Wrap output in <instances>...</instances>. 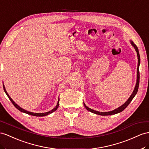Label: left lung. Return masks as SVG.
Here are the masks:
<instances>
[{"mask_svg": "<svg viewBox=\"0 0 149 149\" xmlns=\"http://www.w3.org/2000/svg\"><path fill=\"white\" fill-rule=\"evenodd\" d=\"M131 44L132 45V46L133 47L135 48V50L136 52L137 53V56H138V67H137V80H136V86L135 87V89L133 91V93L132 94V95L130 96V97H129L128 100H127V101H126V102L125 104H123L122 106H121L120 107L118 108L117 109L113 110V111H109V112H99L97 111H94V110L91 109L87 107V106L84 103V105L85 108L88 110V111L92 112L93 113H95L96 114H100V115H102V116H106V115H112V114H117L118 113H120L121 111H123V110L127 107L128 106V104L130 103V102L132 101V100L133 99V97H135V95L137 93V91H138L139 89V81H140V72H139V65H140V54H139V49L137 48V47L136 46V45L133 43V41H131Z\"/></svg>", "mask_w": 149, "mask_h": 149, "instance_id": "1", "label": "left lung"}]
</instances>
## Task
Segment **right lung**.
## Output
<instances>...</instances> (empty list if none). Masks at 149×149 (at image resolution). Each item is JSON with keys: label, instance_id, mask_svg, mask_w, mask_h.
<instances>
[{"label": "right lung", "instance_id": "obj_1", "mask_svg": "<svg viewBox=\"0 0 149 149\" xmlns=\"http://www.w3.org/2000/svg\"><path fill=\"white\" fill-rule=\"evenodd\" d=\"M3 90H4L6 95H7V96H8L9 99L10 100V101L12 102V103L13 104V105L15 106V107H16L18 110H19L20 111L23 112V113H27V114H30V115L35 116H47V115H48V114H50V113H53V112H54L55 111H56V110L57 109V108H58V106H59V101H60V99H59V98H58V103H57V105L55 106V108H53V109L52 110V111H48V112H47V113H32V112L28 111H26V110L21 108L20 107V106H19L16 103V102H15L12 100V99H11V97L9 96V94H7V91H6V89H5L4 85H3Z\"/></svg>", "mask_w": 149, "mask_h": 149}]
</instances>
